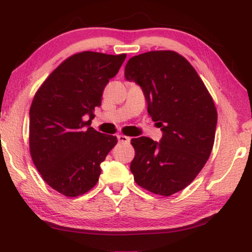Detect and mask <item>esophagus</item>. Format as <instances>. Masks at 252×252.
<instances>
[{
	"label": "esophagus",
	"instance_id": "34e87169",
	"mask_svg": "<svg viewBox=\"0 0 252 252\" xmlns=\"http://www.w3.org/2000/svg\"><path fill=\"white\" fill-rule=\"evenodd\" d=\"M117 138H118V141L120 142V143H125V144L129 143V141H130V137L125 136V135H118Z\"/></svg>",
	"mask_w": 252,
	"mask_h": 252
}]
</instances>
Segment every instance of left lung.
<instances>
[{"label":"left lung","instance_id":"left-lung-1","mask_svg":"<svg viewBox=\"0 0 252 252\" xmlns=\"http://www.w3.org/2000/svg\"><path fill=\"white\" fill-rule=\"evenodd\" d=\"M125 78L141 86L148 112L162 130L160 142L132 138L134 180L155 194L169 196L191 184L213 150L217 110L191 63L174 51L130 58Z\"/></svg>","mask_w":252,"mask_h":252}]
</instances>
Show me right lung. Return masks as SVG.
Returning a JSON list of instances; mask_svg holds the SVG:
<instances>
[{
    "instance_id": "1",
    "label": "right lung",
    "mask_w": 252,
    "mask_h": 252,
    "mask_svg": "<svg viewBox=\"0 0 252 252\" xmlns=\"http://www.w3.org/2000/svg\"><path fill=\"white\" fill-rule=\"evenodd\" d=\"M126 54L84 51L54 69L36 92L29 110V151L51 188L65 196L89 192L99 181L101 162L117 137L90 127L109 79Z\"/></svg>"
}]
</instances>
